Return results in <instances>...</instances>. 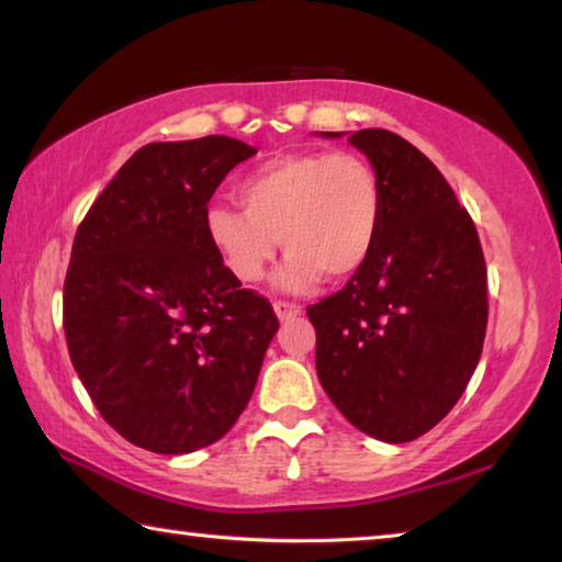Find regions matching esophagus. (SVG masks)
Masks as SVG:
<instances>
[{
    "mask_svg": "<svg viewBox=\"0 0 562 562\" xmlns=\"http://www.w3.org/2000/svg\"><path fill=\"white\" fill-rule=\"evenodd\" d=\"M274 315L280 317V322H288L294 319L297 315H302V304L297 302H288V300H274Z\"/></svg>",
    "mask_w": 562,
    "mask_h": 562,
    "instance_id": "34e87169",
    "label": "esophagus"
}]
</instances>
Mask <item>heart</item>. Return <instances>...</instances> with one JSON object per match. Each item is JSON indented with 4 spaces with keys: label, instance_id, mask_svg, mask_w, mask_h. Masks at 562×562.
<instances>
[{
    "label": "heart",
    "instance_id": "heart-1",
    "mask_svg": "<svg viewBox=\"0 0 562 562\" xmlns=\"http://www.w3.org/2000/svg\"><path fill=\"white\" fill-rule=\"evenodd\" d=\"M243 207L215 203L205 235L240 282H260L274 252H290L278 280L307 290L341 280L372 255L384 221V193L367 158L349 150H304L265 160L237 183Z\"/></svg>",
    "mask_w": 562,
    "mask_h": 562
}]
</instances>
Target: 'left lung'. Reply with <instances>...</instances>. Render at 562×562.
<instances>
[{"instance_id": "left-lung-1", "label": "left lung", "mask_w": 562, "mask_h": 562, "mask_svg": "<svg viewBox=\"0 0 562 562\" xmlns=\"http://www.w3.org/2000/svg\"><path fill=\"white\" fill-rule=\"evenodd\" d=\"M349 144L372 160L384 221L345 288L307 307L317 376L359 431L406 443L451 412L479 364L486 260L469 211L422 150L384 128Z\"/></svg>"}]
</instances>
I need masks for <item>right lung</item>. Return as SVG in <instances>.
<instances>
[{"label":"right lung","mask_w":562,"mask_h":562,"mask_svg":"<svg viewBox=\"0 0 562 562\" xmlns=\"http://www.w3.org/2000/svg\"><path fill=\"white\" fill-rule=\"evenodd\" d=\"M227 136L138 148L93 201L64 280V335L91 402L123 439L190 453L233 429L280 322L205 235Z\"/></svg>","instance_id":"add662e5"}]
</instances>
